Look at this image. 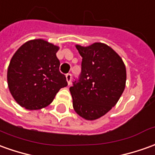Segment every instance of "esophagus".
I'll use <instances>...</instances> for the list:
<instances>
[{
  "instance_id": "1",
  "label": "esophagus",
  "mask_w": 155,
  "mask_h": 155,
  "mask_svg": "<svg viewBox=\"0 0 155 155\" xmlns=\"http://www.w3.org/2000/svg\"><path fill=\"white\" fill-rule=\"evenodd\" d=\"M66 78H67L68 85H70V84H71V74H70V73L67 74V75H66Z\"/></svg>"
}]
</instances>
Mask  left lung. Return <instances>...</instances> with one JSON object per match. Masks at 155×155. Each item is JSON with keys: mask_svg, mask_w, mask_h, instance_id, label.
Returning a JSON list of instances; mask_svg holds the SVG:
<instances>
[{"mask_svg": "<svg viewBox=\"0 0 155 155\" xmlns=\"http://www.w3.org/2000/svg\"><path fill=\"white\" fill-rule=\"evenodd\" d=\"M83 57L78 80L70 88L74 110L88 120L100 118L116 104L124 91L126 67L120 55L103 43L77 45Z\"/></svg>", "mask_w": 155, "mask_h": 155, "instance_id": "8db88e82", "label": "left lung"}]
</instances>
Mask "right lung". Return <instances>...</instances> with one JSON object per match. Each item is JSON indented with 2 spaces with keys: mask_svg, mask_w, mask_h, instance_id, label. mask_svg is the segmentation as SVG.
I'll list each match as a JSON object with an SVG mask.
<instances>
[{
  "mask_svg": "<svg viewBox=\"0 0 155 155\" xmlns=\"http://www.w3.org/2000/svg\"><path fill=\"white\" fill-rule=\"evenodd\" d=\"M59 47L42 39L24 43L11 59L7 84L17 103L27 110H39L51 104L60 89L67 86L59 71Z\"/></svg>",
  "mask_w": 155,
  "mask_h": 155,
  "instance_id": "right-lung-1",
  "label": "right lung"
}]
</instances>
